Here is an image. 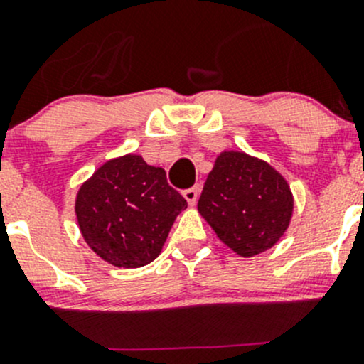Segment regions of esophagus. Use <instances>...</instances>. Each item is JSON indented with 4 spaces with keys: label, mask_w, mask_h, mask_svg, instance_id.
Segmentation results:
<instances>
[{
    "label": "esophagus",
    "mask_w": 364,
    "mask_h": 364,
    "mask_svg": "<svg viewBox=\"0 0 364 364\" xmlns=\"http://www.w3.org/2000/svg\"><path fill=\"white\" fill-rule=\"evenodd\" d=\"M199 193H200L199 186H192V188H186L185 192H183V196H185L186 203H188L190 205H193L197 203V199H199Z\"/></svg>",
    "instance_id": "34e87169"
}]
</instances>
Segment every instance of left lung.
Masks as SVG:
<instances>
[{
	"instance_id": "8db88e82",
	"label": "left lung",
	"mask_w": 364,
	"mask_h": 364,
	"mask_svg": "<svg viewBox=\"0 0 364 364\" xmlns=\"http://www.w3.org/2000/svg\"><path fill=\"white\" fill-rule=\"evenodd\" d=\"M292 205L287 181L271 165L225 151L209 172L197 208L227 247L252 257L284 236Z\"/></svg>"
}]
</instances>
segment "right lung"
Listing matches in <instances>:
<instances>
[{
	"mask_svg": "<svg viewBox=\"0 0 364 364\" xmlns=\"http://www.w3.org/2000/svg\"><path fill=\"white\" fill-rule=\"evenodd\" d=\"M186 200L165 171L139 155L102 165L80 186L77 222L91 250L117 267H141L159 257Z\"/></svg>",
	"mask_w": 364,
	"mask_h": 364,
	"instance_id": "obj_1",
	"label": "right lung"
}]
</instances>
